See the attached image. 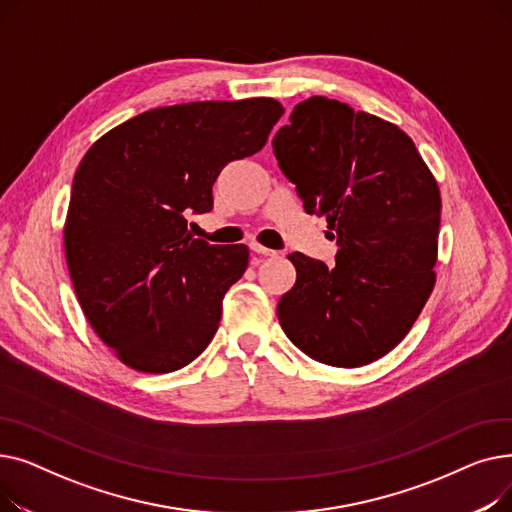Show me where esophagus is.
Here are the masks:
<instances>
[{
  "instance_id": "1",
  "label": "esophagus",
  "mask_w": 512,
  "mask_h": 512,
  "mask_svg": "<svg viewBox=\"0 0 512 512\" xmlns=\"http://www.w3.org/2000/svg\"><path fill=\"white\" fill-rule=\"evenodd\" d=\"M251 251L253 253H257V255H265V257H276L278 255V251H274V249H267V247H263V245H259V242H251Z\"/></svg>"
}]
</instances>
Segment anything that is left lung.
<instances>
[{"label": "left lung", "instance_id": "1", "mask_svg": "<svg viewBox=\"0 0 512 512\" xmlns=\"http://www.w3.org/2000/svg\"><path fill=\"white\" fill-rule=\"evenodd\" d=\"M307 213L326 218L336 263L290 253L297 282L278 303L311 359L361 367L405 338L436 284L442 199L409 134L328 97L294 107L272 141Z\"/></svg>", "mask_w": 512, "mask_h": 512}]
</instances>
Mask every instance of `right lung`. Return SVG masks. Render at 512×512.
<instances>
[{
    "label": "right lung",
    "mask_w": 512,
    "mask_h": 512,
    "mask_svg": "<svg viewBox=\"0 0 512 512\" xmlns=\"http://www.w3.org/2000/svg\"><path fill=\"white\" fill-rule=\"evenodd\" d=\"M284 107L270 97L157 107L112 128L74 174L68 272L89 324L128 367L195 361L249 265L245 245H209L188 215L213 209V182L263 149Z\"/></svg>",
    "instance_id": "add662e5"
}]
</instances>
